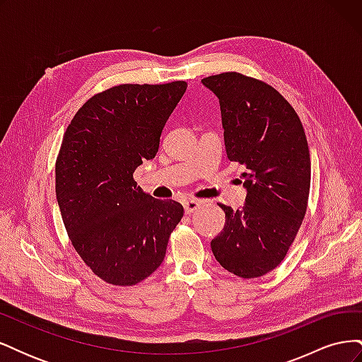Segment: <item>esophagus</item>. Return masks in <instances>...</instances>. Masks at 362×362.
Listing matches in <instances>:
<instances>
[{
	"mask_svg": "<svg viewBox=\"0 0 362 362\" xmlns=\"http://www.w3.org/2000/svg\"><path fill=\"white\" fill-rule=\"evenodd\" d=\"M201 201H198V199H190V201H185L184 202V210H185V213L187 214H192L193 211H196L198 210V208L201 206Z\"/></svg>",
	"mask_w": 362,
	"mask_h": 362,
	"instance_id": "34e87169",
	"label": "esophagus"
}]
</instances>
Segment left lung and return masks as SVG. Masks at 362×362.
<instances>
[{
  "instance_id": "1",
  "label": "left lung",
  "mask_w": 362,
  "mask_h": 362,
  "mask_svg": "<svg viewBox=\"0 0 362 362\" xmlns=\"http://www.w3.org/2000/svg\"><path fill=\"white\" fill-rule=\"evenodd\" d=\"M221 104L229 161L243 164L247 190L238 210L225 211L211 250L223 269L250 279L278 267L306 213L311 184L308 141L298 113L276 89L238 72L206 76Z\"/></svg>"
}]
</instances>
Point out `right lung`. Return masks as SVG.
Returning a JSON list of instances; mask_svg holds the SVG:
<instances>
[{
	"mask_svg": "<svg viewBox=\"0 0 362 362\" xmlns=\"http://www.w3.org/2000/svg\"><path fill=\"white\" fill-rule=\"evenodd\" d=\"M187 83L120 84L93 95L63 136L56 196L64 228L87 267L129 287L154 273L181 221L180 202L154 199L133 178L154 158Z\"/></svg>",
	"mask_w": 362,
	"mask_h": 362,
	"instance_id": "right-lung-1",
	"label": "right lung"
}]
</instances>
